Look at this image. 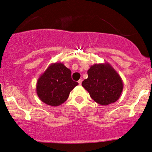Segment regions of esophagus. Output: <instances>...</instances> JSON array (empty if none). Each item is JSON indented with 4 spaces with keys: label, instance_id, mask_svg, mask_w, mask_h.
<instances>
[{
    "label": "esophagus",
    "instance_id": "esophagus-1",
    "mask_svg": "<svg viewBox=\"0 0 152 152\" xmlns=\"http://www.w3.org/2000/svg\"><path fill=\"white\" fill-rule=\"evenodd\" d=\"M78 84H79V86H80V85H81V83H82V80L80 79V80L78 81Z\"/></svg>",
    "mask_w": 152,
    "mask_h": 152
}]
</instances>
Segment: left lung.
<instances>
[{"label": "left lung", "instance_id": "obj_1", "mask_svg": "<svg viewBox=\"0 0 152 152\" xmlns=\"http://www.w3.org/2000/svg\"><path fill=\"white\" fill-rule=\"evenodd\" d=\"M82 86L95 102L107 106L119 99L124 84L120 75L108 62L93 64Z\"/></svg>", "mask_w": 152, "mask_h": 152}]
</instances>
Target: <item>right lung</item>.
Returning a JSON list of instances; mask_svg holds the SVG:
<instances>
[{
  "mask_svg": "<svg viewBox=\"0 0 152 152\" xmlns=\"http://www.w3.org/2000/svg\"><path fill=\"white\" fill-rule=\"evenodd\" d=\"M78 83L72 79V72L61 62L50 64L39 76L36 92L39 99L50 106H58L67 99Z\"/></svg>",
  "mask_w": 152,
  "mask_h": 152,
  "instance_id": "1",
  "label": "right lung"
}]
</instances>
